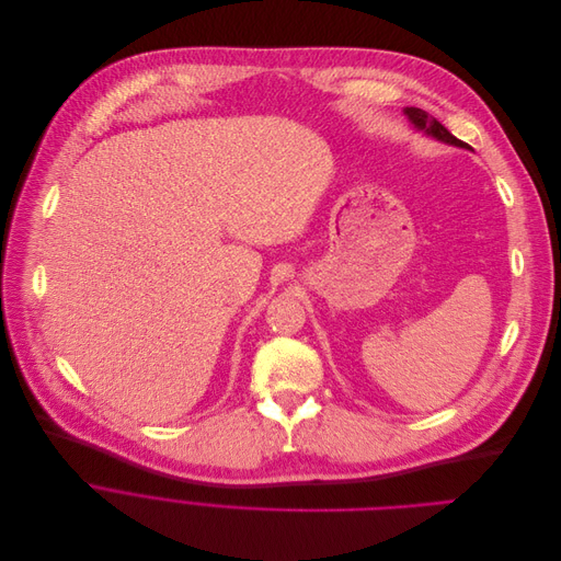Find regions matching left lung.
I'll list each match as a JSON object with an SVG mask.
<instances>
[{
  "label": "left lung",
  "mask_w": 561,
  "mask_h": 561,
  "mask_svg": "<svg viewBox=\"0 0 561 561\" xmlns=\"http://www.w3.org/2000/svg\"><path fill=\"white\" fill-rule=\"evenodd\" d=\"M404 115L409 117V122L417 130H422L424 135H428V137H433L437 141H444V144H449V146H458V148H471L465 141H460L458 137H454L449 130H446L435 117H431L428 112H424L422 107H404Z\"/></svg>",
  "instance_id": "8db88e82"
}]
</instances>
